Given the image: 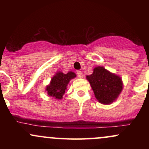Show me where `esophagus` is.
Here are the masks:
<instances>
[{"instance_id":"1","label":"esophagus","mask_w":149,"mask_h":149,"mask_svg":"<svg viewBox=\"0 0 149 149\" xmlns=\"http://www.w3.org/2000/svg\"><path fill=\"white\" fill-rule=\"evenodd\" d=\"M76 74H77V76H78V78H81L82 76H83V75H82V72H81V71H77Z\"/></svg>"}]
</instances>
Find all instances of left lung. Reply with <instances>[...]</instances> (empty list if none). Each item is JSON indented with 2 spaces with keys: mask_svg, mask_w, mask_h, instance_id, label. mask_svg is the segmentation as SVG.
I'll return each instance as SVG.
<instances>
[{
  "mask_svg": "<svg viewBox=\"0 0 149 149\" xmlns=\"http://www.w3.org/2000/svg\"><path fill=\"white\" fill-rule=\"evenodd\" d=\"M86 78L90 82L95 97L102 104L112 103L123 90L121 78L102 66L95 68L93 73Z\"/></svg>",
  "mask_w": 149,
  "mask_h": 149,
  "instance_id": "obj_1",
  "label": "left lung"
}]
</instances>
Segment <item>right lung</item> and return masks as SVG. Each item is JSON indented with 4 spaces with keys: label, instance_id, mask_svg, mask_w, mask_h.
<instances>
[{
    "label": "right lung",
    "instance_id": "add662e5",
    "mask_svg": "<svg viewBox=\"0 0 149 149\" xmlns=\"http://www.w3.org/2000/svg\"><path fill=\"white\" fill-rule=\"evenodd\" d=\"M76 76V74L71 71L66 74L61 72L57 73L52 78L50 85L46 88V91L47 92L48 95L57 100H60L65 93L66 86L69 83L70 80L74 78Z\"/></svg>",
    "mask_w": 149,
    "mask_h": 149
}]
</instances>
